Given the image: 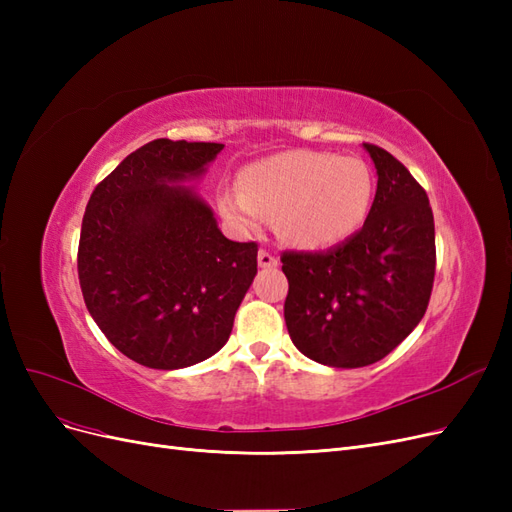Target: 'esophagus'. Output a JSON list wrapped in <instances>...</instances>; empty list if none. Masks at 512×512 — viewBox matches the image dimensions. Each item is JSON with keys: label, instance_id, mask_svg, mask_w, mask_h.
I'll list each match as a JSON object with an SVG mask.
<instances>
[{"label": "esophagus", "instance_id": "esophagus-1", "mask_svg": "<svg viewBox=\"0 0 512 512\" xmlns=\"http://www.w3.org/2000/svg\"><path fill=\"white\" fill-rule=\"evenodd\" d=\"M258 265L262 269H273V267H277V256L271 254L269 250H260L258 252Z\"/></svg>", "mask_w": 512, "mask_h": 512}]
</instances>
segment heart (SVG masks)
<instances>
[{"mask_svg": "<svg viewBox=\"0 0 512 512\" xmlns=\"http://www.w3.org/2000/svg\"><path fill=\"white\" fill-rule=\"evenodd\" d=\"M374 200V175L361 158L294 149L247 166L241 188L220 194V213L237 230L275 218L280 235L305 250H324L359 230Z\"/></svg>", "mask_w": 512, "mask_h": 512, "instance_id": "obj_1", "label": "heart"}]
</instances>
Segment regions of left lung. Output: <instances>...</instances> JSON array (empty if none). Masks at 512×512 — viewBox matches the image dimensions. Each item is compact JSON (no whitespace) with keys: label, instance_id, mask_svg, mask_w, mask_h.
Wrapping results in <instances>:
<instances>
[{"label":"left lung","instance_id":"8db88e82","mask_svg":"<svg viewBox=\"0 0 512 512\" xmlns=\"http://www.w3.org/2000/svg\"><path fill=\"white\" fill-rule=\"evenodd\" d=\"M378 188L367 220L324 252H284V318L292 344L329 367L384 359L427 312L436 228L427 192L389 151L363 143Z\"/></svg>","mask_w":512,"mask_h":512}]
</instances>
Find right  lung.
Listing matches in <instances>:
<instances>
[{"mask_svg": "<svg viewBox=\"0 0 512 512\" xmlns=\"http://www.w3.org/2000/svg\"><path fill=\"white\" fill-rule=\"evenodd\" d=\"M222 149L156 138L87 203L76 258L85 305L108 342L145 367L181 369L218 352L258 271V245L226 239L205 200L173 185L203 175Z\"/></svg>", "mask_w": 512, "mask_h": 512, "instance_id": "right-lung-1", "label": "right lung"}]
</instances>
